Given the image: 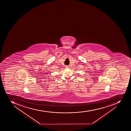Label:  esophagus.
<instances>
[{
    "instance_id": "1",
    "label": "esophagus",
    "mask_w": 131,
    "mask_h": 131,
    "mask_svg": "<svg viewBox=\"0 0 131 131\" xmlns=\"http://www.w3.org/2000/svg\"><path fill=\"white\" fill-rule=\"evenodd\" d=\"M65 68H68V66H65Z\"/></svg>"
}]
</instances>
